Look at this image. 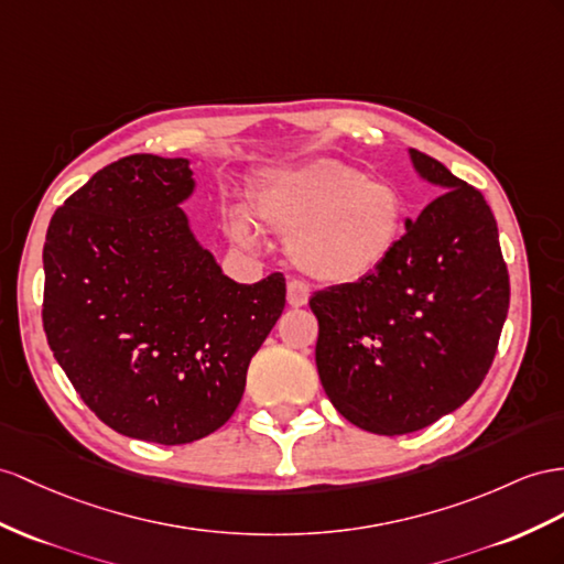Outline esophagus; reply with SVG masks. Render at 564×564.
<instances>
[{
	"label": "esophagus",
	"mask_w": 564,
	"mask_h": 564,
	"mask_svg": "<svg viewBox=\"0 0 564 564\" xmlns=\"http://www.w3.org/2000/svg\"><path fill=\"white\" fill-rule=\"evenodd\" d=\"M285 300H288V305H291V307L307 305V300H310V285H307L305 281H297V279L288 281Z\"/></svg>",
	"instance_id": "esophagus-1"
}]
</instances>
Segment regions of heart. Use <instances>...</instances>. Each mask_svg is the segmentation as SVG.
I'll return each mask as SVG.
<instances>
[{
  "label": "heart",
  "mask_w": 564,
  "mask_h": 564,
  "mask_svg": "<svg viewBox=\"0 0 564 564\" xmlns=\"http://www.w3.org/2000/svg\"><path fill=\"white\" fill-rule=\"evenodd\" d=\"M250 207L257 221L283 236L288 259L322 283H352L383 267L410 214L393 183L336 159L271 171ZM228 234L242 248L259 245L257 224L240 207L228 214Z\"/></svg>",
  "instance_id": "1"
}]
</instances>
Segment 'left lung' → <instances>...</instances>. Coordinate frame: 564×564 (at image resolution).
I'll use <instances>...</instances> for the list:
<instances>
[{"label":"left lung","instance_id":"left-lung-1","mask_svg":"<svg viewBox=\"0 0 564 564\" xmlns=\"http://www.w3.org/2000/svg\"><path fill=\"white\" fill-rule=\"evenodd\" d=\"M443 193L408 219L367 279L314 293L316 369L350 424L400 436L455 412L481 386L510 307V279L486 199L436 159L408 150Z\"/></svg>","mask_w":564,"mask_h":564}]
</instances>
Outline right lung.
Listing matches in <instances>:
<instances>
[{
    "mask_svg": "<svg viewBox=\"0 0 564 564\" xmlns=\"http://www.w3.org/2000/svg\"><path fill=\"white\" fill-rule=\"evenodd\" d=\"M191 159L131 154L97 171L47 228L42 322L56 362L113 431L159 445L236 412L285 279H228L181 209Z\"/></svg>",
    "mask_w": 564,
    "mask_h": 564,
    "instance_id": "obj_1",
    "label": "right lung"
}]
</instances>
